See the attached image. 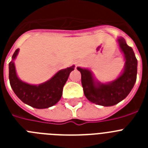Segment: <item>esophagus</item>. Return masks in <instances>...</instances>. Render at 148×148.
Returning a JSON list of instances; mask_svg holds the SVG:
<instances>
[{
  "label": "esophagus",
  "instance_id": "esophagus-1",
  "mask_svg": "<svg viewBox=\"0 0 148 148\" xmlns=\"http://www.w3.org/2000/svg\"><path fill=\"white\" fill-rule=\"evenodd\" d=\"M77 65H78V64H76V66H77Z\"/></svg>",
  "mask_w": 148,
  "mask_h": 148
}]
</instances>
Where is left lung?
<instances>
[{
  "label": "left lung",
  "mask_w": 148,
  "mask_h": 148,
  "mask_svg": "<svg viewBox=\"0 0 148 148\" xmlns=\"http://www.w3.org/2000/svg\"><path fill=\"white\" fill-rule=\"evenodd\" d=\"M120 50L125 64L122 73L114 81L101 83L94 78L91 70L77 67L82 74L84 93L90 101L99 105L110 107L118 104L128 95L136 81L137 59L134 52L127 44L125 38H118Z\"/></svg>",
  "instance_id": "obj_1"
}]
</instances>
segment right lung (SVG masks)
Instances as JSON below:
<instances>
[{
  "mask_svg": "<svg viewBox=\"0 0 148 148\" xmlns=\"http://www.w3.org/2000/svg\"><path fill=\"white\" fill-rule=\"evenodd\" d=\"M18 52L19 49H17L12 57V60L9 64L10 85L15 95L23 103L37 109H45L55 105L61 99L63 87L75 66L59 70L44 83L38 85L29 84L21 80L17 75L14 60Z\"/></svg>",
  "mask_w": 148,
  "mask_h": 148,
  "instance_id": "obj_1",
  "label": "right lung"
}]
</instances>
